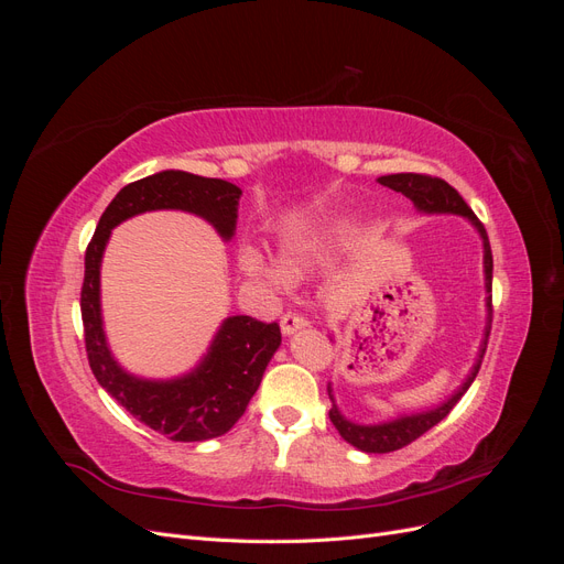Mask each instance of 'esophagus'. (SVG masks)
<instances>
[{"label":"esophagus","instance_id":"esophagus-1","mask_svg":"<svg viewBox=\"0 0 564 564\" xmlns=\"http://www.w3.org/2000/svg\"><path fill=\"white\" fill-rule=\"evenodd\" d=\"M280 327H282L284 334H294V332H299L303 327H308V319H305L299 313H284L282 319H280Z\"/></svg>","mask_w":564,"mask_h":564}]
</instances>
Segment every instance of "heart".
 <instances>
[{"label":"heart","mask_w":564,"mask_h":564,"mask_svg":"<svg viewBox=\"0 0 564 564\" xmlns=\"http://www.w3.org/2000/svg\"><path fill=\"white\" fill-rule=\"evenodd\" d=\"M313 245H299V242H289L280 249V263L286 278H296L301 272L308 268V261L313 259ZM240 270L242 275L253 280V282H265L272 286H280L282 284V275L275 270L270 268L259 253L253 249H245L240 253Z\"/></svg>","instance_id":"obj_1"}]
</instances>
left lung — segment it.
I'll return each instance as SVG.
<instances>
[{"label":"left lung","instance_id":"1","mask_svg":"<svg viewBox=\"0 0 564 564\" xmlns=\"http://www.w3.org/2000/svg\"><path fill=\"white\" fill-rule=\"evenodd\" d=\"M379 183L390 187V191L402 193L404 197L412 199L421 212H429V214H460V216H466L477 230H480L482 240H485V275H487V292H489L487 305H489V324H491V270H494L491 247H489V240H487L485 226L480 224V218L473 214V209L468 207L466 199L460 197L456 187H452L447 181H442L437 176H429V174H390V176H381ZM487 336H489V329L485 334L480 360H477V365L473 367L466 383L458 388V392H456L452 400H447L442 406L433 409V412L416 414V416H404V419L381 423V425H357V423L346 421L344 416L338 414V409L332 406L329 409V419L334 423V429L338 431L340 437H344L346 442H350L352 447L362 449V452H369V454H386V452H395V449H402L406 445H412L414 440H419L423 433H429L433 425H437L442 419H445L452 412V409L456 406V402L464 398V392L475 381L477 371H480L482 357H485V350H487ZM329 398H332V390H329Z\"/></svg>","mask_w":564,"mask_h":564}]
</instances>
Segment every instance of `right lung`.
Segmentation results:
<instances>
[{"instance_id":"obj_1","label":"right lung","mask_w":564,"mask_h":564,"mask_svg":"<svg viewBox=\"0 0 564 564\" xmlns=\"http://www.w3.org/2000/svg\"><path fill=\"white\" fill-rule=\"evenodd\" d=\"M242 191L220 178L187 172H160L124 185L100 216L84 253L82 322L84 346L96 381L148 429L174 442H199L228 433L245 414L282 334L278 322L249 315L228 317L202 365L176 381H143L119 369L100 322V259L110 230L122 220L152 209L193 212L230 240Z\"/></svg>"}]
</instances>
